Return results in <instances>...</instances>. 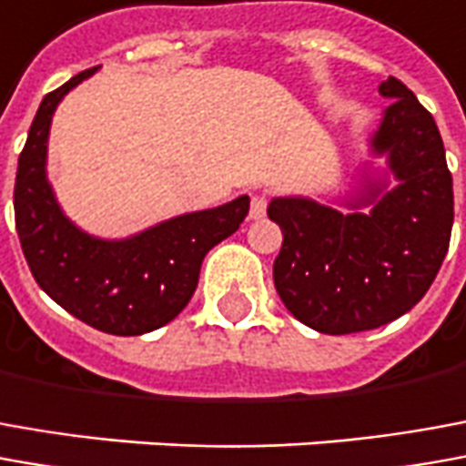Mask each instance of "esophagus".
Wrapping results in <instances>:
<instances>
[{"label":"esophagus","mask_w":466,"mask_h":466,"mask_svg":"<svg viewBox=\"0 0 466 466\" xmlns=\"http://www.w3.org/2000/svg\"><path fill=\"white\" fill-rule=\"evenodd\" d=\"M266 205H268V200H266V195H253V198H251V218H253V220L264 218V215H266Z\"/></svg>","instance_id":"1"}]
</instances>
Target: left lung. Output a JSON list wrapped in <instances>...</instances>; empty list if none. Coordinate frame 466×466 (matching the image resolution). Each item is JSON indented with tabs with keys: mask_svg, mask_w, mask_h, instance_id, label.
I'll return each mask as SVG.
<instances>
[{
	"mask_svg": "<svg viewBox=\"0 0 466 466\" xmlns=\"http://www.w3.org/2000/svg\"><path fill=\"white\" fill-rule=\"evenodd\" d=\"M393 98L375 131L399 185H368L339 213L307 198H274L268 218L284 233L274 284L301 325L325 335H352L413 309L441 268L454 223V190L434 116L399 78L383 80Z\"/></svg>",
	"mask_w": 466,
	"mask_h": 466,
	"instance_id": "obj_1",
	"label": "left lung"
}]
</instances>
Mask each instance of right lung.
Returning a JSON list of instances; mask_svg holds the SVG:
<instances>
[{
    "instance_id": "add662e5",
    "label": "right lung",
    "mask_w": 466,
    "mask_h": 466,
    "mask_svg": "<svg viewBox=\"0 0 466 466\" xmlns=\"http://www.w3.org/2000/svg\"><path fill=\"white\" fill-rule=\"evenodd\" d=\"M83 70L35 114L15 179V223L35 281L66 312L101 332L134 337L172 322L192 299L205 253L233 236L248 215V198L165 220L124 240H101L67 220L45 175L47 134L57 104Z\"/></svg>"
}]
</instances>
